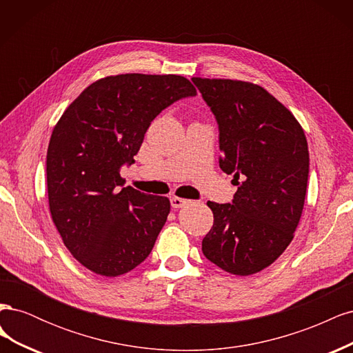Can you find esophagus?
Instances as JSON below:
<instances>
[{
	"instance_id": "esophagus-1",
	"label": "esophagus",
	"mask_w": 353,
	"mask_h": 353,
	"mask_svg": "<svg viewBox=\"0 0 353 353\" xmlns=\"http://www.w3.org/2000/svg\"><path fill=\"white\" fill-rule=\"evenodd\" d=\"M190 200H185V199H181V197H176L174 196L172 199H170V206H172L174 209H181L184 208L185 205H188Z\"/></svg>"
}]
</instances>
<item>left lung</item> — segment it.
<instances>
[{"instance_id":"obj_1","label":"left lung","mask_w":353,"mask_h":353,"mask_svg":"<svg viewBox=\"0 0 353 353\" xmlns=\"http://www.w3.org/2000/svg\"><path fill=\"white\" fill-rule=\"evenodd\" d=\"M219 131V166L239 185L231 203L208 201L213 227L206 259L236 275L270 266L302 216L309 152L296 117L259 85L193 78Z\"/></svg>"}]
</instances>
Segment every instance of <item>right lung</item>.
<instances>
[{
  "label": "right lung",
  "mask_w": 353,
  "mask_h": 353,
  "mask_svg": "<svg viewBox=\"0 0 353 353\" xmlns=\"http://www.w3.org/2000/svg\"><path fill=\"white\" fill-rule=\"evenodd\" d=\"M197 92L178 74L126 73L91 83L61 114L47 152L52 222L69 252L104 276L130 272L150 254L168 219V197L125 187L154 117Z\"/></svg>",
  "instance_id": "obj_1"
}]
</instances>
